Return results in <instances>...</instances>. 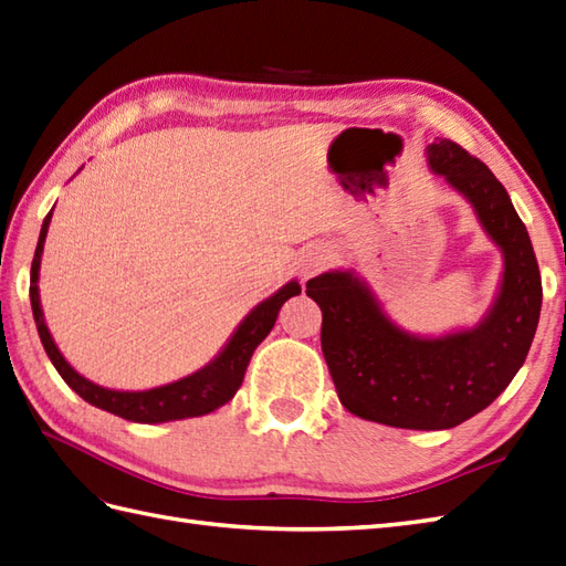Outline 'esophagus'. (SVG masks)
<instances>
[{"instance_id": "esophagus-1", "label": "esophagus", "mask_w": 566, "mask_h": 566, "mask_svg": "<svg viewBox=\"0 0 566 566\" xmlns=\"http://www.w3.org/2000/svg\"><path fill=\"white\" fill-rule=\"evenodd\" d=\"M327 253L325 251H313V253H308L306 255V260L301 262V280H308V277H313V274H318L325 265H327Z\"/></svg>"}]
</instances>
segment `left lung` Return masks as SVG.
I'll use <instances>...</instances> for the list:
<instances>
[{
  "instance_id": "1",
  "label": "left lung",
  "mask_w": 566,
  "mask_h": 566,
  "mask_svg": "<svg viewBox=\"0 0 566 566\" xmlns=\"http://www.w3.org/2000/svg\"><path fill=\"white\" fill-rule=\"evenodd\" d=\"M427 161L502 251V282L484 318L439 337L412 335L352 270L318 274L306 294L323 311L321 347L339 402L369 422L437 431L482 412L518 374L541 321L543 284L531 235L492 170L451 139L429 144Z\"/></svg>"
}]
</instances>
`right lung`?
I'll return each mask as SVG.
<instances>
[{"mask_svg":"<svg viewBox=\"0 0 566 566\" xmlns=\"http://www.w3.org/2000/svg\"><path fill=\"white\" fill-rule=\"evenodd\" d=\"M50 219H52V212L43 221L41 239H38L33 265H31V308L38 325V335H41V343L48 352L52 366H55L57 374L64 378V384H67L78 398H84L88 405L101 407L105 412L129 419V422L161 424V422H174V419L202 417L219 410L221 405H227L235 396V390L241 388L253 352L262 339L270 335L284 301L301 294L298 282L292 280L289 284H284L280 292H274L270 298L258 304L241 321V325L235 327L233 335L229 337V343L223 345V349L207 366H202L200 371L151 390L133 392V390L103 388V386L91 384L88 378H84L82 374H76L72 369L70 361L62 357V352L57 349L55 339H52L45 325L41 294H38V274H41V255H43Z\"/></svg>","mask_w":566,"mask_h":566,"instance_id":"add662e5","label":"right lung"}]
</instances>
